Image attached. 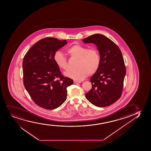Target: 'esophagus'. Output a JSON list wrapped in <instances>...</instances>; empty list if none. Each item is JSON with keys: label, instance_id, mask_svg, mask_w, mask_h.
I'll use <instances>...</instances> for the list:
<instances>
[{"label": "esophagus", "instance_id": "obj_1", "mask_svg": "<svg viewBox=\"0 0 151 151\" xmlns=\"http://www.w3.org/2000/svg\"><path fill=\"white\" fill-rule=\"evenodd\" d=\"M81 82H78V81H74V83L75 84H78V83H80Z\"/></svg>", "mask_w": 151, "mask_h": 151}]
</instances>
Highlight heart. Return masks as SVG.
I'll return each instance as SVG.
<instances>
[{
    "instance_id": "b5f03b06",
    "label": "heart",
    "mask_w": 151,
    "mask_h": 151,
    "mask_svg": "<svg viewBox=\"0 0 151 151\" xmlns=\"http://www.w3.org/2000/svg\"><path fill=\"white\" fill-rule=\"evenodd\" d=\"M67 54L71 58L78 59L76 70L67 71L65 76L76 81H81L87 75H92L98 70L101 63V55L96 48L89 49L87 46L75 45L67 50ZM54 60L59 68H67L66 58L59 51L54 54Z\"/></svg>"
}]
</instances>
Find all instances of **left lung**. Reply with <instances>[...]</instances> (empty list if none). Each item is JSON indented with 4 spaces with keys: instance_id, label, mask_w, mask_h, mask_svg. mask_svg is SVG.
<instances>
[{
    "instance_id": "left-lung-1",
    "label": "left lung",
    "mask_w": 151,
    "mask_h": 151,
    "mask_svg": "<svg viewBox=\"0 0 151 151\" xmlns=\"http://www.w3.org/2000/svg\"><path fill=\"white\" fill-rule=\"evenodd\" d=\"M82 41L95 44L101 58L99 68L89 81L92 88L86 93V99L96 106L107 107L117 101L122 93L126 69L122 52L103 35L94 34Z\"/></svg>"
}]
</instances>
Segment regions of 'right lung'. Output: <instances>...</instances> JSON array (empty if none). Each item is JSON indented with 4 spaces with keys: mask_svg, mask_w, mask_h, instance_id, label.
<instances>
[{
    "mask_svg": "<svg viewBox=\"0 0 151 151\" xmlns=\"http://www.w3.org/2000/svg\"><path fill=\"white\" fill-rule=\"evenodd\" d=\"M66 40L47 37L39 40L23 58V84L35 103L44 109L57 108L67 98L72 79L61 75L54 54L67 44Z\"/></svg>",
    "mask_w": 151,
    "mask_h": 151,
    "instance_id": "1",
    "label": "right lung"
}]
</instances>
